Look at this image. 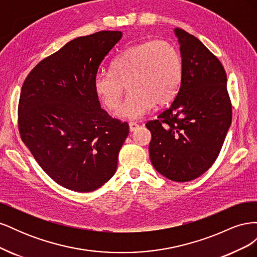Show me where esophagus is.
I'll return each instance as SVG.
<instances>
[{
  "label": "esophagus",
  "mask_w": 257,
  "mask_h": 257,
  "mask_svg": "<svg viewBox=\"0 0 257 257\" xmlns=\"http://www.w3.org/2000/svg\"><path fill=\"white\" fill-rule=\"evenodd\" d=\"M128 125H130V131L131 132H135L139 127V124L136 123V122H130Z\"/></svg>",
  "instance_id": "1"
}]
</instances>
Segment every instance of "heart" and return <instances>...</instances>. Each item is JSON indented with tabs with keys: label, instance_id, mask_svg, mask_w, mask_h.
Listing matches in <instances>:
<instances>
[{
	"label": "heart",
	"instance_id": "obj_1",
	"mask_svg": "<svg viewBox=\"0 0 257 257\" xmlns=\"http://www.w3.org/2000/svg\"><path fill=\"white\" fill-rule=\"evenodd\" d=\"M182 78V60L175 46L165 40H151L131 46L118 54L109 71L94 77V91L108 109L119 106L125 85L130 90L116 115L138 119L154 104L165 105L178 93Z\"/></svg>",
	"mask_w": 257,
	"mask_h": 257
}]
</instances>
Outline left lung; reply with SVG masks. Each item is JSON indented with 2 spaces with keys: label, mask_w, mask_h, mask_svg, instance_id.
<instances>
[{
  "label": "left lung",
  "mask_w": 257,
  "mask_h": 257,
  "mask_svg": "<svg viewBox=\"0 0 257 257\" xmlns=\"http://www.w3.org/2000/svg\"><path fill=\"white\" fill-rule=\"evenodd\" d=\"M182 58L181 84L151 132L150 160L169 180L186 182L206 173L219 155L231 123L226 72L195 36L175 29Z\"/></svg>",
  "instance_id": "left-lung-1"
}]
</instances>
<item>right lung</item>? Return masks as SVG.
<instances>
[{"label": "right lung", "instance_id": "right-lung-1", "mask_svg": "<svg viewBox=\"0 0 257 257\" xmlns=\"http://www.w3.org/2000/svg\"><path fill=\"white\" fill-rule=\"evenodd\" d=\"M122 37L100 31L67 43L23 82L18 128L44 172L75 192L95 191L114 175L128 124L100 107L94 77Z\"/></svg>", "mask_w": 257, "mask_h": 257}]
</instances>
